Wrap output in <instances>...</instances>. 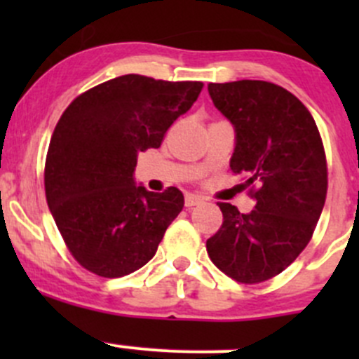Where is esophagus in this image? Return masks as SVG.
<instances>
[{
  "label": "esophagus",
  "mask_w": 359,
  "mask_h": 359,
  "mask_svg": "<svg viewBox=\"0 0 359 359\" xmlns=\"http://www.w3.org/2000/svg\"><path fill=\"white\" fill-rule=\"evenodd\" d=\"M205 201L201 196H196V194H186V206H189V208H193V206L196 205H201V203Z\"/></svg>",
  "instance_id": "1"
}]
</instances>
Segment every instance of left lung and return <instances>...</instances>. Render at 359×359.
<instances>
[{
	"label": "left lung",
	"instance_id": "obj_1",
	"mask_svg": "<svg viewBox=\"0 0 359 359\" xmlns=\"http://www.w3.org/2000/svg\"><path fill=\"white\" fill-rule=\"evenodd\" d=\"M208 93L236 130L231 170L247 177L255 208L240 213L217 203L224 220L206 252L238 283H262L313 238L328 189L323 140L307 107L283 86L241 79L210 83Z\"/></svg>",
	"mask_w": 359,
	"mask_h": 359
}]
</instances>
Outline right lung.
<instances>
[{
	"instance_id": "obj_1",
	"label": "right lung",
	"mask_w": 359,
	"mask_h": 359,
	"mask_svg": "<svg viewBox=\"0 0 359 359\" xmlns=\"http://www.w3.org/2000/svg\"><path fill=\"white\" fill-rule=\"evenodd\" d=\"M201 81L125 74L86 90L62 112L45 161V194L76 262L102 278L146 266L184 208L177 187L133 184L140 151L158 149L186 114Z\"/></svg>"
}]
</instances>
